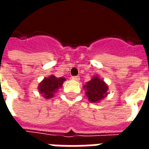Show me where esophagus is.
Wrapping results in <instances>:
<instances>
[{"instance_id": "34e87169", "label": "esophagus", "mask_w": 149, "mask_h": 149, "mask_svg": "<svg viewBox=\"0 0 149 149\" xmlns=\"http://www.w3.org/2000/svg\"><path fill=\"white\" fill-rule=\"evenodd\" d=\"M72 79L73 80V81H80V77H72Z\"/></svg>"}]
</instances>
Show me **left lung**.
<instances>
[{
  "label": "left lung",
  "instance_id": "1",
  "mask_svg": "<svg viewBox=\"0 0 149 149\" xmlns=\"http://www.w3.org/2000/svg\"><path fill=\"white\" fill-rule=\"evenodd\" d=\"M85 95L92 103H99L109 94V85L99 76H93L84 86Z\"/></svg>",
  "mask_w": 149,
  "mask_h": 149
}]
</instances>
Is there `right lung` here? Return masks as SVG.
Listing matches in <instances>:
<instances>
[{
	"label": "right lung",
	"instance_id": "obj_1",
	"mask_svg": "<svg viewBox=\"0 0 149 149\" xmlns=\"http://www.w3.org/2000/svg\"><path fill=\"white\" fill-rule=\"evenodd\" d=\"M65 81V77H56L54 75H51L49 77L44 78L38 84V92L44 98L50 99L54 97Z\"/></svg>",
	"mask_w": 149,
	"mask_h": 149
}]
</instances>
